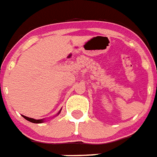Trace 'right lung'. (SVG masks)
I'll list each match as a JSON object with an SVG mask.
<instances>
[{
	"label": "right lung",
	"instance_id": "add662e5",
	"mask_svg": "<svg viewBox=\"0 0 157 157\" xmlns=\"http://www.w3.org/2000/svg\"><path fill=\"white\" fill-rule=\"evenodd\" d=\"M60 112H61V110H60ZM60 112L58 113V114L60 113ZM22 116L26 120L31 121V122H32V123H42V122H44V119H39V120H36V119H33V118H31V117H28L23 116V115H22Z\"/></svg>",
	"mask_w": 157,
	"mask_h": 157
}]
</instances>
